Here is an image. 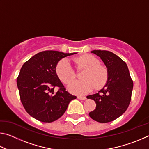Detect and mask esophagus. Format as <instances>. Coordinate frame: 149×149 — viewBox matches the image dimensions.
Returning <instances> with one entry per match:
<instances>
[{
	"label": "esophagus",
	"mask_w": 149,
	"mask_h": 149,
	"mask_svg": "<svg viewBox=\"0 0 149 149\" xmlns=\"http://www.w3.org/2000/svg\"><path fill=\"white\" fill-rule=\"evenodd\" d=\"M77 99H79V100H85V99H86V97H80V96H78Z\"/></svg>",
	"instance_id": "1"
}]
</instances>
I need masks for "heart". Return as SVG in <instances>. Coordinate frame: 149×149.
<instances>
[{
  "label": "heart",
  "mask_w": 149,
  "mask_h": 149,
  "mask_svg": "<svg viewBox=\"0 0 149 149\" xmlns=\"http://www.w3.org/2000/svg\"><path fill=\"white\" fill-rule=\"evenodd\" d=\"M78 67H83L85 71L81 75L82 80L75 81L69 85V91L74 95H84L90 93L95 87L99 89L107 84L108 72L107 68L100 64L99 59L91 54L82 55L75 60ZM56 74L64 84H69L75 77V73L69 60H60L56 67Z\"/></svg>",
  "instance_id": "1"
}]
</instances>
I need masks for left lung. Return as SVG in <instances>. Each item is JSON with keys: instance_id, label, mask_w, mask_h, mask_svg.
I'll use <instances>...</instances> for the list:
<instances>
[{"instance_id": "1", "label": "left lung", "mask_w": 149, "mask_h": 149, "mask_svg": "<svg viewBox=\"0 0 149 149\" xmlns=\"http://www.w3.org/2000/svg\"><path fill=\"white\" fill-rule=\"evenodd\" d=\"M100 58L108 72L107 84L99 93L87 96L95 100V109L89 112V116L100 123L114 121L124 113L132 98L133 87L126 63L119 56L108 50L91 51Z\"/></svg>"}]
</instances>
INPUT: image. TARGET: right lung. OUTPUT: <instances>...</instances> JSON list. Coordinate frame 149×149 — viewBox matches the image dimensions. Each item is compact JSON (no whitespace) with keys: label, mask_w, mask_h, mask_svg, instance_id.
<instances>
[{"label":"right lung","mask_w":149,"mask_h":149,"mask_svg":"<svg viewBox=\"0 0 149 149\" xmlns=\"http://www.w3.org/2000/svg\"><path fill=\"white\" fill-rule=\"evenodd\" d=\"M76 54L45 50L24 64L17 78L20 100L28 114L42 122H52L64 114L70 102L76 97L65 91L56 74L63 58ZM59 87L55 92L54 88Z\"/></svg>","instance_id":"right-lung-1"}]
</instances>
